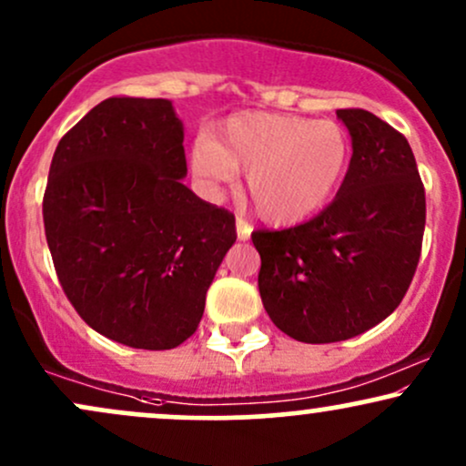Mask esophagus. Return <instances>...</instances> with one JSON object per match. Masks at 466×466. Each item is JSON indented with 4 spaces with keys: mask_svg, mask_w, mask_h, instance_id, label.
Returning a JSON list of instances; mask_svg holds the SVG:
<instances>
[{
    "mask_svg": "<svg viewBox=\"0 0 466 466\" xmlns=\"http://www.w3.org/2000/svg\"><path fill=\"white\" fill-rule=\"evenodd\" d=\"M237 237H238V240H249V237H251V226L240 217L237 218Z\"/></svg>",
    "mask_w": 466,
    "mask_h": 466,
    "instance_id": "esophagus-1",
    "label": "esophagus"
}]
</instances>
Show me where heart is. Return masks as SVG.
Instances as JSON below:
<instances>
[{"label":"heart","instance_id":"1","mask_svg":"<svg viewBox=\"0 0 466 466\" xmlns=\"http://www.w3.org/2000/svg\"><path fill=\"white\" fill-rule=\"evenodd\" d=\"M352 164V137L335 120L289 114H238L199 136L192 170L210 186L248 175L256 215L287 226L329 206Z\"/></svg>","mask_w":466,"mask_h":466}]
</instances>
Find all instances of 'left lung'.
I'll use <instances>...</instances> for the list:
<instances>
[{"instance_id": "8db88e82", "label": "left lung", "mask_w": 466, "mask_h": 466, "mask_svg": "<svg viewBox=\"0 0 466 466\" xmlns=\"http://www.w3.org/2000/svg\"><path fill=\"white\" fill-rule=\"evenodd\" d=\"M337 117L352 137V164L333 203L302 226L251 234L265 311L304 344L383 322L408 291L425 232V188L408 140L370 111L337 109Z\"/></svg>"}]
</instances>
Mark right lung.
Here are the masks:
<instances>
[{
	"mask_svg": "<svg viewBox=\"0 0 466 466\" xmlns=\"http://www.w3.org/2000/svg\"><path fill=\"white\" fill-rule=\"evenodd\" d=\"M184 125L164 98H106L58 142L46 238L80 318L117 344L168 350L195 333L234 215L181 184Z\"/></svg>",
	"mask_w": 466,
	"mask_h": 466,
	"instance_id": "right-lung-1",
	"label": "right lung"
}]
</instances>
